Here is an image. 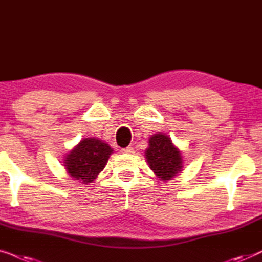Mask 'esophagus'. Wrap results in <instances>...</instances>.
<instances>
[{
    "label": "esophagus",
    "mask_w": 262,
    "mask_h": 262,
    "mask_svg": "<svg viewBox=\"0 0 262 262\" xmlns=\"http://www.w3.org/2000/svg\"><path fill=\"white\" fill-rule=\"evenodd\" d=\"M121 152L123 154H133L134 153V148H133V147H126V148L121 149Z\"/></svg>",
    "instance_id": "1"
}]
</instances>
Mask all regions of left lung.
<instances>
[{"instance_id":"obj_1","label":"left lung","mask_w":262,"mask_h":262,"mask_svg":"<svg viewBox=\"0 0 262 262\" xmlns=\"http://www.w3.org/2000/svg\"><path fill=\"white\" fill-rule=\"evenodd\" d=\"M145 158L149 168L164 182H168L183 171L182 152L173 145L171 138L164 133L150 136Z\"/></svg>"}]
</instances>
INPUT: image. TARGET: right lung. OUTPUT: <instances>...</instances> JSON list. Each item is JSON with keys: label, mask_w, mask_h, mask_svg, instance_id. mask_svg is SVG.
Listing matches in <instances>:
<instances>
[{"label": "right lung", "mask_w": 262, "mask_h": 262, "mask_svg": "<svg viewBox=\"0 0 262 262\" xmlns=\"http://www.w3.org/2000/svg\"><path fill=\"white\" fill-rule=\"evenodd\" d=\"M114 152L112 147L96 138L83 139L75 148L66 154L64 166L72 179L83 184H90L105 167L109 157Z\"/></svg>", "instance_id": "add662e5"}]
</instances>
